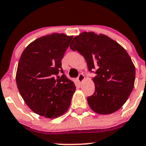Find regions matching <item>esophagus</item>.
<instances>
[{
  "mask_svg": "<svg viewBox=\"0 0 146 146\" xmlns=\"http://www.w3.org/2000/svg\"><path fill=\"white\" fill-rule=\"evenodd\" d=\"M84 80H85V76L82 73H80L78 77L77 80L78 81L79 83H81V82L84 81Z\"/></svg>",
  "mask_w": 146,
  "mask_h": 146,
  "instance_id": "obj_1",
  "label": "esophagus"
}]
</instances>
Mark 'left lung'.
<instances>
[{"mask_svg":"<svg viewBox=\"0 0 146 146\" xmlns=\"http://www.w3.org/2000/svg\"><path fill=\"white\" fill-rule=\"evenodd\" d=\"M86 61L89 70H96L92 79L95 90L88 98L92 111L110 114L119 110L134 87L135 66L127 51L107 35L84 32L75 36L70 45Z\"/></svg>","mask_w":146,"mask_h":146,"instance_id":"8db88e82","label":"left lung"}]
</instances>
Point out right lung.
<instances>
[{
  "label": "right lung",
  "instance_id": "obj_1",
  "mask_svg": "<svg viewBox=\"0 0 146 146\" xmlns=\"http://www.w3.org/2000/svg\"><path fill=\"white\" fill-rule=\"evenodd\" d=\"M73 36L53 33L41 36L25 48L16 72L17 89L32 111L55 119L67 111L76 91L64 73L61 60Z\"/></svg>",
  "mask_w": 146,
  "mask_h": 146
}]
</instances>
